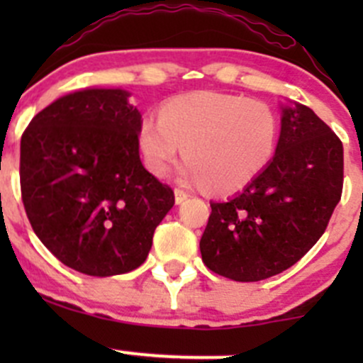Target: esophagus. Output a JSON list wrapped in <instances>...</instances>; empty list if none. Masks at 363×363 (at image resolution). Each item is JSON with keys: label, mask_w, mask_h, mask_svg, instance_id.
<instances>
[{"label": "esophagus", "mask_w": 363, "mask_h": 363, "mask_svg": "<svg viewBox=\"0 0 363 363\" xmlns=\"http://www.w3.org/2000/svg\"><path fill=\"white\" fill-rule=\"evenodd\" d=\"M174 193H175V203H182L189 196L188 193H186L184 189H181V188H175Z\"/></svg>", "instance_id": "esophagus-1"}]
</instances>
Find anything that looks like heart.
<instances>
[{"label": "heart", "instance_id": "obj_1", "mask_svg": "<svg viewBox=\"0 0 363 363\" xmlns=\"http://www.w3.org/2000/svg\"><path fill=\"white\" fill-rule=\"evenodd\" d=\"M277 137L279 124L269 105L214 91L172 98L160 121L147 116L138 131L152 174H167L182 147L186 177L216 195L239 191L258 177L276 152Z\"/></svg>", "mask_w": 363, "mask_h": 363}]
</instances>
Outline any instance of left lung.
I'll list each match as a JSON object with an SVG mask.
<instances>
[{
  "mask_svg": "<svg viewBox=\"0 0 363 363\" xmlns=\"http://www.w3.org/2000/svg\"><path fill=\"white\" fill-rule=\"evenodd\" d=\"M342 142L306 105L283 108L276 155L233 199L211 202L200 239L212 272L252 283L295 265L327 230L342 195Z\"/></svg>",
  "mask_w": 363,
  "mask_h": 363,
  "instance_id": "1",
  "label": "left lung"
}]
</instances>
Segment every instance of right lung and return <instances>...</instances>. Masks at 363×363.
I'll return each mask as SVG.
<instances>
[{
    "instance_id": "right-lung-1",
    "label": "right lung",
    "mask_w": 363,
    "mask_h": 363,
    "mask_svg": "<svg viewBox=\"0 0 363 363\" xmlns=\"http://www.w3.org/2000/svg\"><path fill=\"white\" fill-rule=\"evenodd\" d=\"M123 89H86L36 113L21 138V195L33 232L61 263L108 277L137 269L175 202L144 168L142 116Z\"/></svg>"
}]
</instances>
